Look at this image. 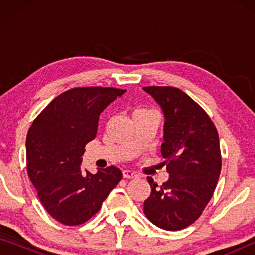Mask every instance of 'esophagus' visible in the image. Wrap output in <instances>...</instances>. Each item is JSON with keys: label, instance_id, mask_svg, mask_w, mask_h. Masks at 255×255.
<instances>
[{"label": "esophagus", "instance_id": "34e87169", "mask_svg": "<svg viewBox=\"0 0 255 255\" xmlns=\"http://www.w3.org/2000/svg\"><path fill=\"white\" fill-rule=\"evenodd\" d=\"M123 177L124 179H133V177H137V174H135L134 172H132V170L125 169V170H123Z\"/></svg>", "mask_w": 255, "mask_h": 255}]
</instances>
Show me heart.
I'll list each match as a JSON object with an SVG mask.
<instances>
[{
  "label": "heart",
  "mask_w": 255,
  "mask_h": 255,
  "mask_svg": "<svg viewBox=\"0 0 255 255\" xmlns=\"http://www.w3.org/2000/svg\"><path fill=\"white\" fill-rule=\"evenodd\" d=\"M151 109H146V108H140V109H137L134 111V115L135 114H146V113H151Z\"/></svg>",
  "instance_id": "obj_1"
}]
</instances>
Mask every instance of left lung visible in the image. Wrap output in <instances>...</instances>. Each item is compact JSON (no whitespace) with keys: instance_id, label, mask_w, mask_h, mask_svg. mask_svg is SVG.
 <instances>
[{"instance_id":"obj_1","label":"left lung","mask_w":255,"mask_h":255,"mask_svg":"<svg viewBox=\"0 0 255 255\" xmlns=\"http://www.w3.org/2000/svg\"><path fill=\"white\" fill-rule=\"evenodd\" d=\"M165 115L161 154L169 179L152 193L144 212L153 224L179 231L193 224L211 200L222 169L218 132L200 104L175 87H144Z\"/></svg>"}]
</instances>
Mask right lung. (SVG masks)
Wrapping results in <instances>:
<instances>
[{
  "label": "right lung",
  "instance_id": "obj_1",
  "mask_svg": "<svg viewBox=\"0 0 255 255\" xmlns=\"http://www.w3.org/2000/svg\"><path fill=\"white\" fill-rule=\"evenodd\" d=\"M125 89L75 87L51 101L26 135V169L51 217L64 225L89 221L122 180L115 166L89 173L85 147L96 137L99 116Z\"/></svg>",
  "mask_w": 255,
  "mask_h": 255
}]
</instances>
